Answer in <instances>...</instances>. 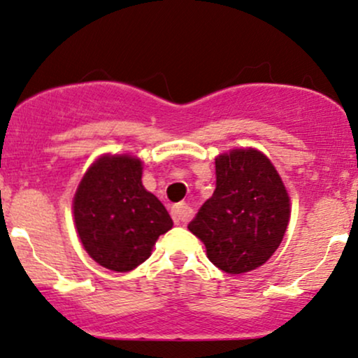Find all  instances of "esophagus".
Segmentation results:
<instances>
[{
  "label": "esophagus",
  "mask_w": 358,
  "mask_h": 358,
  "mask_svg": "<svg viewBox=\"0 0 358 358\" xmlns=\"http://www.w3.org/2000/svg\"><path fill=\"white\" fill-rule=\"evenodd\" d=\"M171 215H173V221L176 224L187 222L188 219L192 217V209L187 206V203H176V206H173Z\"/></svg>",
  "instance_id": "obj_1"
}]
</instances>
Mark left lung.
<instances>
[{"instance_id": "8db88e82", "label": "left lung", "mask_w": 358, "mask_h": 358, "mask_svg": "<svg viewBox=\"0 0 358 358\" xmlns=\"http://www.w3.org/2000/svg\"><path fill=\"white\" fill-rule=\"evenodd\" d=\"M289 200L280 175L263 152L233 149L215 158V190L188 229L222 272H251L280 246Z\"/></svg>"}]
</instances>
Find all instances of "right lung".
<instances>
[{
    "label": "right lung",
    "instance_id": "right-lung-1",
    "mask_svg": "<svg viewBox=\"0 0 358 358\" xmlns=\"http://www.w3.org/2000/svg\"><path fill=\"white\" fill-rule=\"evenodd\" d=\"M141 178V159L101 156L74 195V224L86 253L113 272H131L146 262L156 239L173 227L168 210Z\"/></svg>",
    "mask_w": 358,
    "mask_h": 358
}]
</instances>
